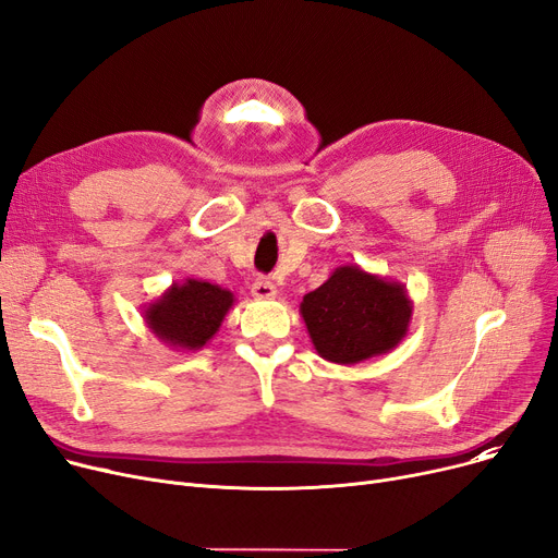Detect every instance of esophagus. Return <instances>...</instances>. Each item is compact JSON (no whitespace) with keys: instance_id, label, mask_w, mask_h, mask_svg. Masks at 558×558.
<instances>
[{"instance_id":"1","label":"esophagus","mask_w":558,"mask_h":558,"mask_svg":"<svg viewBox=\"0 0 558 558\" xmlns=\"http://www.w3.org/2000/svg\"><path fill=\"white\" fill-rule=\"evenodd\" d=\"M251 294L257 299V301H269V299H276V284L269 280V278H257L251 287Z\"/></svg>"}]
</instances>
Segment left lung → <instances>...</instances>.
<instances>
[{
	"mask_svg": "<svg viewBox=\"0 0 558 558\" xmlns=\"http://www.w3.org/2000/svg\"><path fill=\"white\" fill-rule=\"evenodd\" d=\"M412 312L414 303L402 282L368 274L357 264L337 267L301 303L314 350L341 366L391 353L407 337Z\"/></svg>",
	"mask_w": 558,
	"mask_h": 558,
	"instance_id": "8db88e82",
	"label": "left lung"
}]
</instances>
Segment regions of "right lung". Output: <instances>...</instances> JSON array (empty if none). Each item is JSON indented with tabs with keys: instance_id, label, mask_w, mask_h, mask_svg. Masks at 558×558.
<instances>
[{
	"instance_id": "1",
	"label": "right lung",
	"mask_w": 558,
	"mask_h": 558,
	"mask_svg": "<svg viewBox=\"0 0 558 558\" xmlns=\"http://www.w3.org/2000/svg\"><path fill=\"white\" fill-rule=\"evenodd\" d=\"M234 294L219 284L185 278L144 305V324L173 350H201L221 328Z\"/></svg>"
}]
</instances>
